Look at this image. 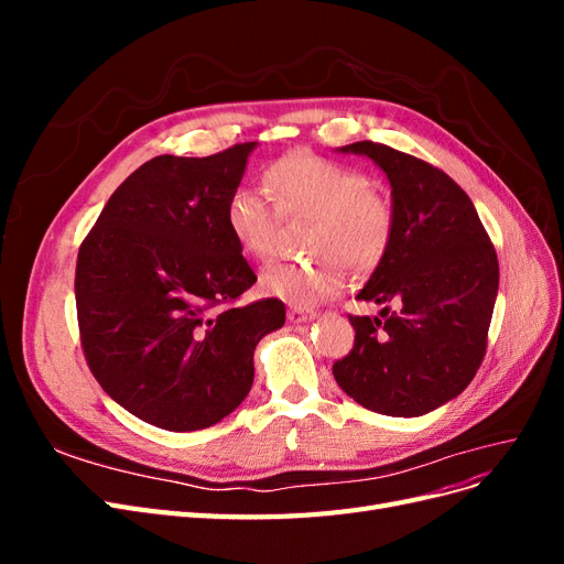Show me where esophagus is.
Listing matches in <instances>:
<instances>
[{"label":"esophagus","instance_id":"esophagus-1","mask_svg":"<svg viewBox=\"0 0 564 564\" xmlns=\"http://www.w3.org/2000/svg\"><path fill=\"white\" fill-rule=\"evenodd\" d=\"M286 317H289V322H308L315 317V311L305 308V305H289Z\"/></svg>","mask_w":564,"mask_h":564}]
</instances>
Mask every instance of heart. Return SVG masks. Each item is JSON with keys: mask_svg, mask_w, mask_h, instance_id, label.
Returning a JSON list of instances; mask_svg holds the SVG:
<instances>
[{"mask_svg": "<svg viewBox=\"0 0 564 564\" xmlns=\"http://www.w3.org/2000/svg\"><path fill=\"white\" fill-rule=\"evenodd\" d=\"M272 200L253 191H235L226 204V226L245 253L270 259L280 245L282 218H313L311 263L278 261L261 272V289L292 305H311L338 294L346 263L355 272L377 268L392 240V207L352 166L308 152H292L265 169Z\"/></svg>", "mask_w": 564, "mask_h": 564, "instance_id": "1", "label": "heart"}]
</instances>
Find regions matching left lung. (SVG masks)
Listing matches in <instances>:
<instances>
[{"instance_id":"8db88e82","label":"left lung","mask_w":564,"mask_h":564,"mask_svg":"<svg viewBox=\"0 0 564 564\" xmlns=\"http://www.w3.org/2000/svg\"><path fill=\"white\" fill-rule=\"evenodd\" d=\"M377 162L392 187V240L348 315L352 350L332 371L369 412L421 416L464 392L480 369L499 292V261L470 197L442 169L390 145L340 148ZM397 305L389 311V303Z\"/></svg>"}]
</instances>
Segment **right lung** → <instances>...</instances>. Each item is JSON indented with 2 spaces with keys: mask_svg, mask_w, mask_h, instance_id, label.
Masks as SVG:
<instances>
[{
  "mask_svg": "<svg viewBox=\"0 0 564 564\" xmlns=\"http://www.w3.org/2000/svg\"><path fill=\"white\" fill-rule=\"evenodd\" d=\"M256 143L160 155L117 187L77 253L79 340L96 381L164 431L209 429L242 404L253 350L284 303L235 305L256 275L226 226Z\"/></svg>",
  "mask_w": 564,
  "mask_h": 564,
  "instance_id": "obj_1",
  "label": "right lung"
}]
</instances>
